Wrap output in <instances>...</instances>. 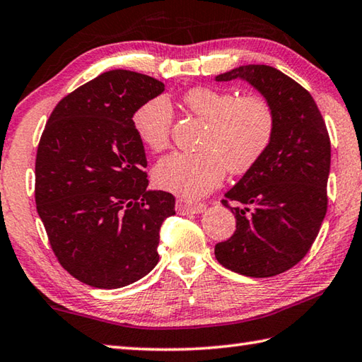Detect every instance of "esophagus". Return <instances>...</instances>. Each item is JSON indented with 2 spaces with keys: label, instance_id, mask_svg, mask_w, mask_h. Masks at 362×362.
Wrapping results in <instances>:
<instances>
[{
  "label": "esophagus",
  "instance_id": "34e87169",
  "mask_svg": "<svg viewBox=\"0 0 362 362\" xmlns=\"http://www.w3.org/2000/svg\"><path fill=\"white\" fill-rule=\"evenodd\" d=\"M177 211H179L180 215H197V214H202L205 211V205L204 204H187L183 201H177Z\"/></svg>",
  "mask_w": 362,
  "mask_h": 362
}]
</instances>
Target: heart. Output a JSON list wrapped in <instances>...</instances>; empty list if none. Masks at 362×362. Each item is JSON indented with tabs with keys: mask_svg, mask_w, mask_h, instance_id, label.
<instances>
[{
	"mask_svg": "<svg viewBox=\"0 0 362 362\" xmlns=\"http://www.w3.org/2000/svg\"><path fill=\"white\" fill-rule=\"evenodd\" d=\"M185 108L207 122L202 147L197 153L174 152L153 168V180L161 189L197 199L216 188L226 169L246 173L270 146L274 112L259 95L238 97L229 90L194 88L182 98ZM173 110L165 97L147 100L134 111L133 130L141 143L153 152L169 144Z\"/></svg>",
	"mask_w": 362,
	"mask_h": 362,
	"instance_id": "b5f03b06",
	"label": "heart"
}]
</instances>
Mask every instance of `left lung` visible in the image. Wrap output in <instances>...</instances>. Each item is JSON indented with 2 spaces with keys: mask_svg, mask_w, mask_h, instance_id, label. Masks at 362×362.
<instances>
[{
  "mask_svg": "<svg viewBox=\"0 0 362 362\" xmlns=\"http://www.w3.org/2000/svg\"><path fill=\"white\" fill-rule=\"evenodd\" d=\"M242 80L270 103L274 130L260 160L224 194L237 230L215 246L219 264L250 278L287 272L306 256L327 215L331 144L314 98L270 66H240L215 81Z\"/></svg>",
  "mask_w": 362,
  "mask_h": 362,
  "instance_id": "8db88e82",
  "label": "left lung"
}]
</instances>
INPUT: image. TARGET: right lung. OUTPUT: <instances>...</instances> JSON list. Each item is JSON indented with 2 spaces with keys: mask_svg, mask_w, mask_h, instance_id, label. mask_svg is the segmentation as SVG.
I'll list each match as a JSON object with an SVG mask.
<instances>
[{
  "mask_svg": "<svg viewBox=\"0 0 362 362\" xmlns=\"http://www.w3.org/2000/svg\"><path fill=\"white\" fill-rule=\"evenodd\" d=\"M152 76L110 70L56 106L35 158V205L59 264L90 287L120 288L158 264L160 228L175 197L147 189L132 117L158 97Z\"/></svg>",
  "mask_w": 362,
  "mask_h": 362,
  "instance_id": "1",
  "label": "right lung"
}]
</instances>
